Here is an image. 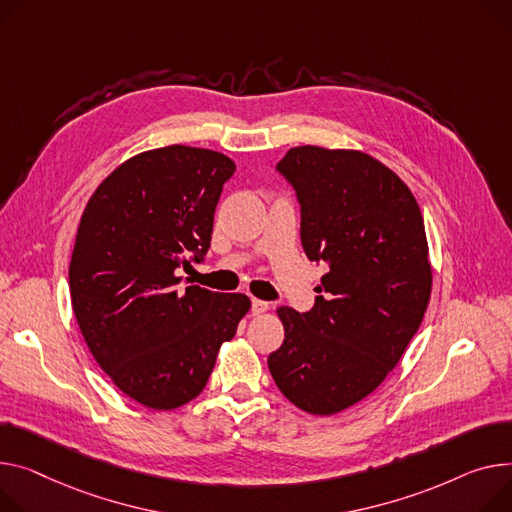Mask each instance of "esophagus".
<instances>
[{"label": "esophagus", "instance_id": "1", "mask_svg": "<svg viewBox=\"0 0 512 512\" xmlns=\"http://www.w3.org/2000/svg\"><path fill=\"white\" fill-rule=\"evenodd\" d=\"M269 309V304L265 302V300H259V298H253L251 300V313L253 315H261V313H265Z\"/></svg>", "mask_w": 512, "mask_h": 512}]
</instances>
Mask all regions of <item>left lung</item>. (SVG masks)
<instances>
[{
	"mask_svg": "<svg viewBox=\"0 0 512 512\" xmlns=\"http://www.w3.org/2000/svg\"><path fill=\"white\" fill-rule=\"evenodd\" d=\"M300 203V241L327 265L315 306H280L267 366L300 410L331 416L377 389L416 335L432 290L422 212L391 168L358 150L298 146L278 162Z\"/></svg>",
	"mask_w": 512,
	"mask_h": 512,
	"instance_id": "obj_1",
	"label": "left lung"
}]
</instances>
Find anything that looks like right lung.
Here are the masks:
<instances>
[{
    "label": "right lung",
    "mask_w": 512,
    "mask_h": 512,
    "mask_svg": "<svg viewBox=\"0 0 512 512\" xmlns=\"http://www.w3.org/2000/svg\"><path fill=\"white\" fill-rule=\"evenodd\" d=\"M234 162L166 146L129 158L86 203L70 263L74 315L109 379L152 410H175L206 387L218 350L249 309L245 294L181 290L203 261Z\"/></svg>",
    "instance_id": "add662e5"
}]
</instances>
